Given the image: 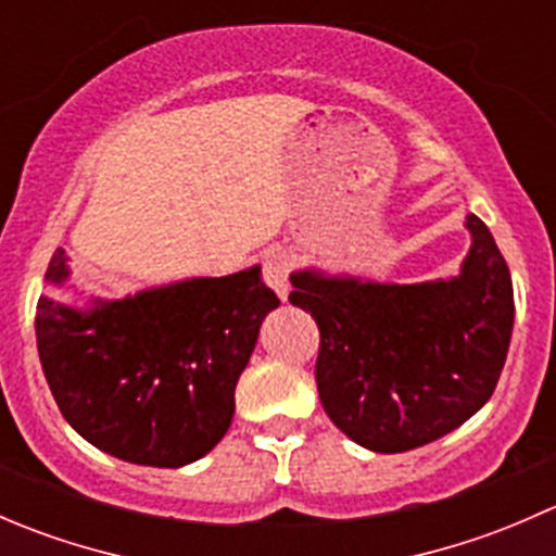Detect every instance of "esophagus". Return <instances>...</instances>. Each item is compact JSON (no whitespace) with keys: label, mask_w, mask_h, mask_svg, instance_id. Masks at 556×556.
Segmentation results:
<instances>
[{"label":"esophagus","mask_w":556,"mask_h":556,"mask_svg":"<svg viewBox=\"0 0 556 556\" xmlns=\"http://www.w3.org/2000/svg\"><path fill=\"white\" fill-rule=\"evenodd\" d=\"M263 282L279 295V299H288L290 293V257L282 250H268L263 255Z\"/></svg>","instance_id":"obj_1"}]
</instances>
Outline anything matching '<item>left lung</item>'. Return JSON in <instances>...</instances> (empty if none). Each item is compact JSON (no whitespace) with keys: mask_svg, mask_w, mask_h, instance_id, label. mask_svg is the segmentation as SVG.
<instances>
[{"mask_svg":"<svg viewBox=\"0 0 556 556\" xmlns=\"http://www.w3.org/2000/svg\"><path fill=\"white\" fill-rule=\"evenodd\" d=\"M463 271L422 285H379L299 271L290 304L319 328L314 379L325 414L371 452H408L473 417L501 379L514 328V285L490 228Z\"/></svg>","mask_w":556,"mask_h":556,"instance_id":"8db88e82","label":"left lung"}]
</instances>
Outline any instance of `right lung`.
<instances>
[{"mask_svg":"<svg viewBox=\"0 0 556 556\" xmlns=\"http://www.w3.org/2000/svg\"><path fill=\"white\" fill-rule=\"evenodd\" d=\"M70 277L55 250L45 279ZM279 299L261 268L185 279L93 309L37 301V350L66 422L126 463L179 468L231 428L233 390Z\"/></svg>","mask_w":556,"mask_h":556,"instance_id":"right-lung-1","label":"right lung"}]
</instances>
